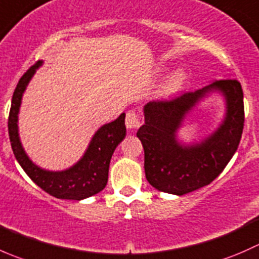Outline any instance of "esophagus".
Here are the masks:
<instances>
[{
    "label": "esophagus",
    "mask_w": 259,
    "mask_h": 259,
    "mask_svg": "<svg viewBox=\"0 0 259 259\" xmlns=\"http://www.w3.org/2000/svg\"><path fill=\"white\" fill-rule=\"evenodd\" d=\"M125 125L127 129H137L140 126V117L135 110H130L126 113L125 117Z\"/></svg>",
    "instance_id": "obj_1"
}]
</instances>
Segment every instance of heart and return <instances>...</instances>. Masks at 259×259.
Instances as JSON below:
<instances>
[{
  "mask_svg": "<svg viewBox=\"0 0 259 259\" xmlns=\"http://www.w3.org/2000/svg\"><path fill=\"white\" fill-rule=\"evenodd\" d=\"M182 82H183V75L182 74H176V75H173L170 79H169L168 85H166V89H168L169 91L177 90V89L179 88L180 83H182Z\"/></svg>",
  "mask_w": 259,
  "mask_h": 259,
  "instance_id": "obj_1",
  "label": "heart"
}]
</instances>
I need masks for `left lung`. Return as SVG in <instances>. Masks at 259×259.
<instances>
[{
    "label": "left lung",
    "mask_w": 259,
    "mask_h": 259,
    "mask_svg": "<svg viewBox=\"0 0 259 259\" xmlns=\"http://www.w3.org/2000/svg\"><path fill=\"white\" fill-rule=\"evenodd\" d=\"M226 96L227 115L220 129L200 145L180 146L175 140L185 114L209 91ZM145 124L137 137L144 148L146 180L155 189L183 195L210 184L236 153L244 126L243 90L238 80H217L205 88L169 100L149 101Z\"/></svg>",
    "instance_id": "8db88e82"
}]
</instances>
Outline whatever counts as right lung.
Segmentation results:
<instances>
[{
	"instance_id": "1",
	"label": "right lung",
	"mask_w": 259,
	"mask_h": 259,
	"mask_svg": "<svg viewBox=\"0 0 259 259\" xmlns=\"http://www.w3.org/2000/svg\"><path fill=\"white\" fill-rule=\"evenodd\" d=\"M40 65L41 61H37L22 75L12 96L9 115V135L12 150L26 174L50 195L59 199H85L98 194L106 187L111 156L126 134L125 114H121L116 120L105 124L96 132L85 155L74 166L64 171H48L38 168L28 159L20 143L17 114L23 91Z\"/></svg>"
}]
</instances>
